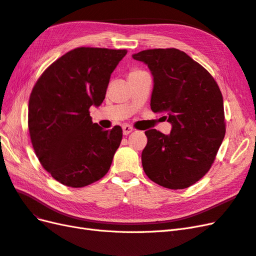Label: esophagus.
Masks as SVG:
<instances>
[{
  "instance_id": "34e87169",
  "label": "esophagus",
  "mask_w": 256,
  "mask_h": 256,
  "mask_svg": "<svg viewBox=\"0 0 256 256\" xmlns=\"http://www.w3.org/2000/svg\"><path fill=\"white\" fill-rule=\"evenodd\" d=\"M134 130V127H131V126H129V125H124V126H122V134H125V136H127V134H131V132H132Z\"/></svg>"
}]
</instances>
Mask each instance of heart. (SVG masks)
I'll return each mask as SVG.
<instances>
[{
  "label": "heart",
  "mask_w": 256,
  "mask_h": 256,
  "mask_svg": "<svg viewBox=\"0 0 256 256\" xmlns=\"http://www.w3.org/2000/svg\"><path fill=\"white\" fill-rule=\"evenodd\" d=\"M141 72H143L140 70V69H131L128 74V78H132V76H134L136 74H140Z\"/></svg>",
  "instance_id": "1"
}]
</instances>
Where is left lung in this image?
<instances>
[{
  "label": "left lung",
  "instance_id": "8db88e82",
  "mask_svg": "<svg viewBox=\"0 0 256 256\" xmlns=\"http://www.w3.org/2000/svg\"><path fill=\"white\" fill-rule=\"evenodd\" d=\"M154 76L150 108L172 124L170 134L145 131L142 166L150 180L168 189H184L209 170L226 136L223 97L214 76L175 48L134 54Z\"/></svg>",
  "mask_w": 256,
  "mask_h": 256
}]
</instances>
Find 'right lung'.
I'll return each instance as SVG.
<instances>
[{
  "instance_id": "obj_1",
  "label": "right lung",
  "mask_w": 256,
  "mask_h": 256,
  "mask_svg": "<svg viewBox=\"0 0 256 256\" xmlns=\"http://www.w3.org/2000/svg\"><path fill=\"white\" fill-rule=\"evenodd\" d=\"M126 54V49L76 48L53 62L30 92L33 148L46 171L67 187L95 182L111 166L122 129L92 124L90 108L102 104L111 74Z\"/></svg>"
}]
</instances>
